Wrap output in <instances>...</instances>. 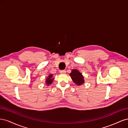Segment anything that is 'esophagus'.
Wrapping results in <instances>:
<instances>
[{"label": "esophagus", "instance_id": "1", "mask_svg": "<svg viewBox=\"0 0 128 128\" xmlns=\"http://www.w3.org/2000/svg\"><path fill=\"white\" fill-rule=\"evenodd\" d=\"M60 72L61 74H66V71L64 70H61V71Z\"/></svg>", "mask_w": 128, "mask_h": 128}]
</instances>
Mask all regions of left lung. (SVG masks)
<instances>
[{
  "mask_svg": "<svg viewBox=\"0 0 128 128\" xmlns=\"http://www.w3.org/2000/svg\"><path fill=\"white\" fill-rule=\"evenodd\" d=\"M70 76L73 82L77 86H80L84 83V76L77 69H73L72 70V72L70 73Z\"/></svg>",
  "mask_w": 128,
  "mask_h": 128,
  "instance_id": "1",
  "label": "left lung"
}]
</instances>
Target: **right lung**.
<instances>
[{"instance_id": "right-lung-1", "label": "right lung", "mask_w": 128, "mask_h": 128, "mask_svg": "<svg viewBox=\"0 0 128 128\" xmlns=\"http://www.w3.org/2000/svg\"><path fill=\"white\" fill-rule=\"evenodd\" d=\"M53 80H54V78L53 77V75L52 74H50L47 77V78L46 79V80H45L46 85H47L48 86H49V85L51 84L52 83Z\"/></svg>"}]
</instances>
